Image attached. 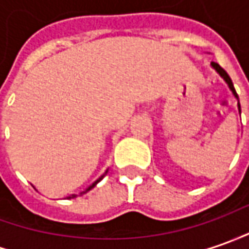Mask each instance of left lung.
Masks as SVG:
<instances>
[{
	"label": "left lung",
	"instance_id": "1",
	"mask_svg": "<svg viewBox=\"0 0 249 249\" xmlns=\"http://www.w3.org/2000/svg\"><path fill=\"white\" fill-rule=\"evenodd\" d=\"M211 65H213V68H214V69L217 71V72H218V73H219V75H221V76H222V77H224L225 82L228 83V86H229V89H231V92H233V95L236 96V98H237V99H238L237 92H236V89H234V86H233V83H231V77H229V75L226 73V71H225L224 68L219 67V64H217V62H214V61L211 62ZM238 110L241 111V107H240V102H238Z\"/></svg>",
	"mask_w": 249,
	"mask_h": 249
}]
</instances>
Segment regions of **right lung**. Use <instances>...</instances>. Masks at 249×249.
<instances>
[{
  "instance_id": "add662e5",
  "label": "right lung",
  "mask_w": 249,
  "mask_h": 249,
  "mask_svg": "<svg viewBox=\"0 0 249 249\" xmlns=\"http://www.w3.org/2000/svg\"><path fill=\"white\" fill-rule=\"evenodd\" d=\"M107 170H109V169H106V172H105V173H103L102 176H101V177H98V178H96L95 181L92 182L91 185H89V187H87V188H86V189H83V191H80V192H77V194H72V195H68V196H67L68 199H72V197H76V196H80V195H83V194H86V192H89V189L94 188V187H95L96 184H98V182H99V181H101V180H102L103 176H105V174L107 173Z\"/></svg>"
}]
</instances>
